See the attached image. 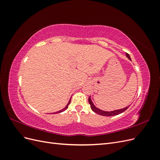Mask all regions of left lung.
<instances>
[{
    "label": "left lung",
    "instance_id": "obj_1",
    "mask_svg": "<svg viewBox=\"0 0 160 160\" xmlns=\"http://www.w3.org/2000/svg\"><path fill=\"white\" fill-rule=\"evenodd\" d=\"M126 55L128 57V58L129 59L131 60V58H130V56L128 54V53H126ZM89 103L90 104V106H91V109L93 110L95 113H98V114H99L101 115H103V116H114V115H119L120 113H122L123 112H124V111L128 109V108L129 107V106H128V107H126L125 108L123 109H118V110H115V111H102L101 110L98 108H97L95 106L93 105V102H92V101L91 99V98L89 97Z\"/></svg>",
    "mask_w": 160,
    "mask_h": 160
}]
</instances>
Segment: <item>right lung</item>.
I'll return each instance as SVG.
<instances>
[{
	"mask_svg": "<svg viewBox=\"0 0 160 160\" xmlns=\"http://www.w3.org/2000/svg\"><path fill=\"white\" fill-rule=\"evenodd\" d=\"M71 98L70 99V100H69V103H68V104L67 105V106L66 107L64 108V109H62V110H61V111H57V112H56V113H61V112H62V111H65L67 108H68V106H69V103H70V102H71Z\"/></svg>",
	"mask_w": 160,
	"mask_h": 160,
	"instance_id": "obj_1",
	"label": "right lung"
}]
</instances>
